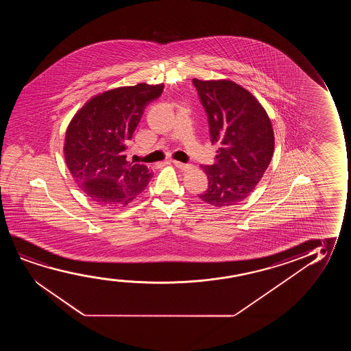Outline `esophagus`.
I'll return each mask as SVG.
<instances>
[{
	"label": "esophagus",
	"instance_id": "34e87169",
	"mask_svg": "<svg viewBox=\"0 0 351 351\" xmlns=\"http://www.w3.org/2000/svg\"><path fill=\"white\" fill-rule=\"evenodd\" d=\"M173 164L176 168L181 169L183 171H188V170L193 169L192 164L181 163V162H178V160H173Z\"/></svg>",
	"mask_w": 351,
	"mask_h": 351
}]
</instances>
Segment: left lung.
Segmentation results:
<instances>
[{
	"label": "left lung",
	"mask_w": 351,
	"mask_h": 351,
	"mask_svg": "<svg viewBox=\"0 0 351 351\" xmlns=\"http://www.w3.org/2000/svg\"><path fill=\"white\" fill-rule=\"evenodd\" d=\"M206 111L216 163L202 167L208 178L197 197L226 207L245 200L269 167L274 149V128L263 106L250 92L230 80L193 79Z\"/></svg>",
	"instance_id": "8db88e82"
}]
</instances>
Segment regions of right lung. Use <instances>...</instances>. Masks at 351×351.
<instances>
[{
	"instance_id": "right-lung-1",
	"label": "right lung",
	"mask_w": 351,
	"mask_h": 351,
	"mask_svg": "<svg viewBox=\"0 0 351 351\" xmlns=\"http://www.w3.org/2000/svg\"><path fill=\"white\" fill-rule=\"evenodd\" d=\"M164 85L123 86L91 98L74 115L64 139V159L74 181L90 200L122 208L147 187L152 173L127 160V151L145 108Z\"/></svg>"
}]
</instances>
